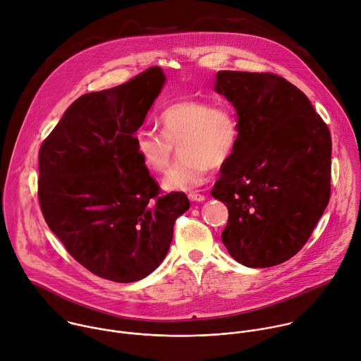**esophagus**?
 Listing matches in <instances>:
<instances>
[{
	"instance_id": "34e87169",
	"label": "esophagus",
	"mask_w": 361,
	"mask_h": 361,
	"mask_svg": "<svg viewBox=\"0 0 361 361\" xmlns=\"http://www.w3.org/2000/svg\"><path fill=\"white\" fill-rule=\"evenodd\" d=\"M188 198H190L191 201L200 202V201H204V200H205V195H202V194H200V192H195V191H191V192H188Z\"/></svg>"
}]
</instances>
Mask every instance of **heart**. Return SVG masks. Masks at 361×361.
I'll return each instance as SVG.
<instances>
[{"mask_svg":"<svg viewBox=\"0 0 361 361\" xmlns=\"http://www.w3.org/2000/svg\"><path fill=\"white\" fill-rule=\"evenodd\" d=\"M159 125L161 135L140 129L135 133V150L143 166L164 173L180 146L181 161L163 178L171 191H188L202 185L212 167L225 166L241 140V122L229 104H214L200 99H181L166 106Z\"/></svg>","mask_w":361,"mask_h":361,"instance_id":"heart-1","label":"heart"}]
</instances>
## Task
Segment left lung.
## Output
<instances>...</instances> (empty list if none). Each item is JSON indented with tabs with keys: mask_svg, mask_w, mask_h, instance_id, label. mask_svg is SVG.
Here are the masks:
<instances>
[{
	"mask_svg": "<svg viewBox=\"0 0 361 361\" xmlns=\"http://www.w3.org/2000/svg\"><path fill=\"white\" fill-rule=\"evenodd\" d=\"M215 90L241 122L239 146L211 191L228 207L222 243L245 267L279 265L303 248L329 204V128L275 73L219 71Z\"/></svg>",
	"mask_w": 361,
	"mask_h": 361,
	"instance_id": "left-lung-1",
	"label": "left lung"
}]
</instances>
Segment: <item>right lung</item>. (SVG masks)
Returning <instances> with one entry per match:
<instances>
[{
    "label": "right lung",
    "instance_id": "obj_1",
    "mask_svg": "<svg viewBox=\"0 0 361 361\" xmlns=\"http://www.w3.org/2000/svg\"><path fill=\"white\" fill-rule=\"evenodd\" d=\"M164 80L152 66L80 96L39 149L38 200L49 229L75 261L107 281L150 275L190 208L184 192L161 194L135 150V133Z\"/></svg>",
    "mask_w": 361,
    "mask_h": 361
}]
</instances>
